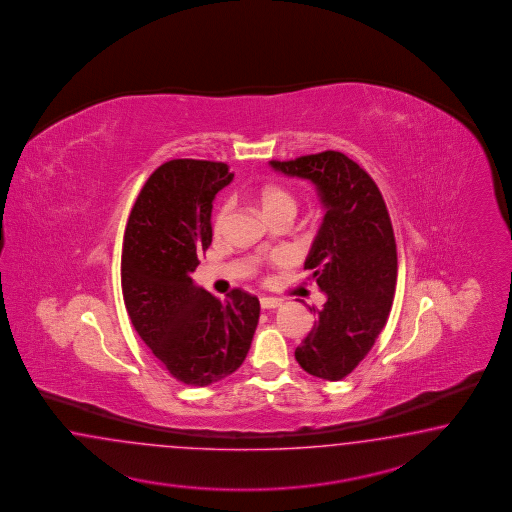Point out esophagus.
<instances>
[{
	"instance_id": "34e87169",
	"label": "esophagus",
	"mask_w": 512,
	"mask_h": 512,
	"mask_svg": "<svg viewBox=\"0 0 512 512\" xmlns=\"http://www.w3.org/2000/svg\"><path fill=\"white\" fill-rule=\"evenodd\" d=\"M279 306H281V300H278V298H272V296H263L261 298V308L263 310H276Z\"/></svg>"
}]
</instances>
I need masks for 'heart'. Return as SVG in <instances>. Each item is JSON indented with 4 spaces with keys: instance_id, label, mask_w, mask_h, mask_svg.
<instances>
[{
    "instance_id": "obj_1",
    "label": "heart",
    "mask_w": 512,
    "mask_h": 512,
    "mask_svg": "<svg viewBox=\"0 0 512 512\" xmlns=\"http://www.w3.org/2000/svg\"><path fill=\"white\" fill-rule=\"evenodd\" d=\"M255 202L257 206L261 208L263 216L266 219H272V217L283 216V214H289V216H295L296 212V199L295 195L285 189L279 184H266L261 187L255 195ZM227 212H229V206L223 204L219 210H217L216 221H214V229L216 233H219L225 225V219H227Z\"/></svg>"
}]
</instances>
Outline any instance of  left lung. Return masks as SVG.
Masks as SVG:
<instances>
[{
    "mask_svg": "<svg viewBox=\"0 0 512 512\" xmlns=\"http://www.w3.org/2000/svg\"><path fill=\"white\" fill-rule=\"evenodd\" d=\"M274 171L315 184L326 214L304 268L326 295L306 340L302 370L340 381L370 353L394 298L398 255L387 204L372 176L334 150L270 161Z\"/></svg>",
    "mask_w": 512,
    "mask_h": 512,
    "instance_id": "8db88e82",
    "label": "left lung"
}]
</instances>
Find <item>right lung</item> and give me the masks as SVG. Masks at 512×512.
<instances>
[{
    "mask_svg": "<svg viewBox=\"0 0 512 512\" xmlns=\"http://www.w3.org/2000/svg\"><path fill=\"white\" fill-rule=\"evenodd\" d=\"M225 163H163L131 210L122 251V293L142 341L176 381L206 387L236 372L259 323V298L234 289L223 300L191 274L212 244V201L233 182Z\"/></svg>",
    "mask_w": 512,
    "mask_h": 512,
    "instance_id": "add662e5",
    "label": "right lung"
}]
</instances>
